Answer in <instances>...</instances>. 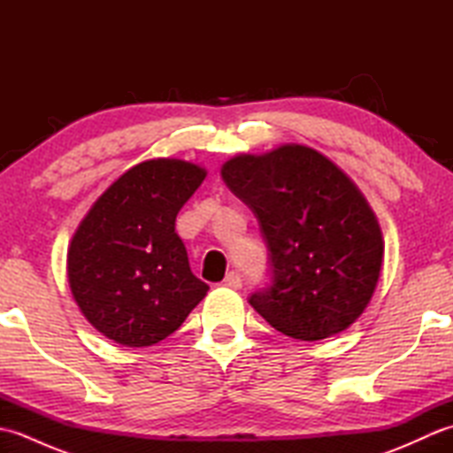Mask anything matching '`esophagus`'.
<instances>
[{"label": "esophagus", "instance_id": "obj_1", "mask_svg": "<svg viewBox=\"0 0 453 453\" xmlns=\"http://www.w3.org/2000/svg\"><path fill=\"white\" fill-rule=\"evenodd\" d=\"M242 284H243V280H242V274L239 273H229L227 276H226V280H224V286H227V288H242Z\"/></svg>", "mask_w": 453, "mask_h": 453}]
</instances>
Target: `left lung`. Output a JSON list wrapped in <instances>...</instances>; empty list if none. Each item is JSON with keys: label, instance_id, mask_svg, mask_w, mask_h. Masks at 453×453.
Listing matches in <instances>:
<instances>
[{"label": "left lung", "instance_id": "obj_1", "mask_svg": "<svg viewBox=\"0 0 453 453\" xmlns=\"http://www.w3.org/2000/svg\"><path fill=\"white\" fill-rule=\"evenodd\" d=\"M221 179L253 210L268 249L271 284L249 303L300 341L326 339L358 319L378 284L383 239L354 182L305 146L237 156Z\"/></svg>", "mask_w": 453, "mask_h": 453}]
</instances>
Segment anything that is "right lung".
<instances>
[{
    "instance_id": "1",
    "label": "right lung",
    "mask_w": 453,
    "mask_h": 453,
    "mask_svg": "<svg viewBox=\"0 0 453 453\" xmlns=\"http://www.w3.org/2000/svg\"><path fill=\"white\" fill-rule=\"evenodd\" d=\"M206 171L179 159L132 167L95 202L67 251L72 294L111 341L140 349L175 333L210 286L190 271L175 219Z\"/></svg>"
}]
</instances>
